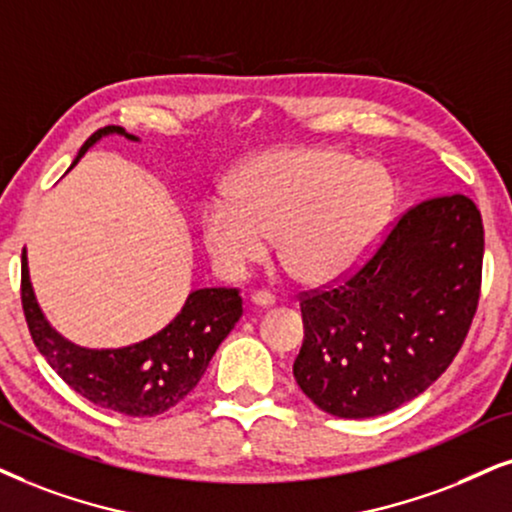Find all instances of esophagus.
<instances>
[{
  "label": "esophagus",
  "instance_id": "34e87169",
  "mask_svg": "<svg viewBox=\"0 0 512 512\" xmlns=\"http://www.w3.org/2000/svg\"><path fill=\"white\" fill-rule=\"evenodd\" d=\"M252 304H257V307H271V304H276V295L269 293V290H255V293L250 295Z\"/></svg>",
  "mask_w": 512,
  "mask_h": 512
}]
</instances>
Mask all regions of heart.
<instances>
[{"mask_svg":"<svg viewBox=\"0 0 512 512\" xmlns=\"http://www.w3.org/2000/svg\"><path fill=\"white\" fill-rule=\"evenodd\" d=\"M392 208L383 170L326 148H281L248 160L200 212L215 267L238 278L267 255L302 283L333 281L371 250Z\"/></svg>","mask_w":512,"mask_h":512,"instance_id":"heart-1","label":"heart"}]
</instances>
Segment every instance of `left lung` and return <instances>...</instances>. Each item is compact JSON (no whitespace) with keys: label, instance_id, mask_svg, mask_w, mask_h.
I'll list each match as a JSON object with an SVG mask.
<instances>
[{"label":"left lung","instance_id":"1","mask_svg":"<svg viewBox=\"0 0 512 512\" xmlns=\"http://www.w3.org/2000/svg\"><path fill=\"white\" fill-rule=\"evenodd\" d=\"M482 255V215L463 193L399 215L357 267L300 293V390L338 418L383 416L428 390L468 338Z\"/></svg>","mask_w":512,"mask_h":512}]
</instances>
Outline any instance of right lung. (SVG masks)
Returning a JSON list of instances; mask_svg holds the SVG:
<instances>
[{
    "instance_id": "add662e5",
    "label": "right lung",
    "mask_w": 512,
    "mask_h": 512,
    "mask_svg": "<svg viewBox=\"0 0 512 512\" xmlns=\"http://www.w3.org/2000/svg\"><path fill=\"white\" fill-rule=\"evenodd\" d=\"M113 132L125 134V129L115 125L96 129L84 141L77 160L103 134ZM125 137L134 139L132 134ZM21 304L32 342L58 378L101 409L132 418L160 416L177 406L198 385L217 347L243 314L238 288H200L189 295L177 319L153 338L122 349L77 347L44 321L30 288L25 250L21 260Z\"/></svg>"
}]
</instances>
